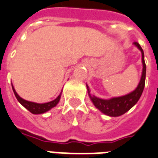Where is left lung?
I'll list each match as a JSON object with an SVG mask.
<instances>
[{"instance_id": "left-lung-1", "label": "left lung", "mask_w": 158, "mask_h": 158, "mask_svg": "<svg viewBox=\"0 0 158 158\" xmlns=\"http://www.w3.org/2000/svg\"><path fill=\"white\" fill-rule=\"evenodd\" d=\"M133 44L138 47V50H141L142 53V62H143V72L142 76L138 87L135 90H133L128 94L121 97H116L112 98L110 99H102V98H97L94 95H91L89 94V88L87 85L88 92L89 98L93 103L94 104L96 108L99 109L103 114L110 117H118L125 114L126 112L132 108L139 100L141 95L143 94V89L145 86V79H146V64L144 61V53L140 46V44L138 42H134Z\"/></svg>"}]
</instances>
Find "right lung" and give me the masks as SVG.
<instances>
[{"label": "right lung", "mask_w": 158, "mask_h": 158, "mask_svg": "<svg viewBox=\"0 0 158 158\" xmlns=\"http://www.w3.org/2000/svg\"><path fill=\"white\" fill-rule=\"evenodd\" d=\"M12 89H13V92L15 94L17 100L19 101V103L22 106H24L26 109H28L31 113H32L34 114H44L45 112L49 111L50 109H51V108L57 105V103H59V101L60 99V97H61V93H60V94L58 96L57 98H55V100L50 101V102H48V103H34V102H30V101L25 100L22 98H20V96L17 94V93H16V91H15L13 86H12Z\"/></svg>", "instance_id": "right-lung-1"}]
</instances>
